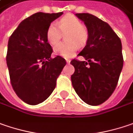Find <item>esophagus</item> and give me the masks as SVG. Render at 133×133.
I'll use <instances>...</instances> for the list:
<instances>
[{
    "instance_id": "34e87169",
    "label": "esophagus",
    "mask_w": 133,
    "mask_h": 133,
    "mask_svg": "<svg viewBox=\"0 0 133 133\" xmlns=\"http://www.w3.org/2000/svg\"><path fill=\"white\" fill-rule=\"evenodd\" d=\"M66 63H68V64H69V63H70V60H69V59H66Z\"/></svg>"
}]
</instances>
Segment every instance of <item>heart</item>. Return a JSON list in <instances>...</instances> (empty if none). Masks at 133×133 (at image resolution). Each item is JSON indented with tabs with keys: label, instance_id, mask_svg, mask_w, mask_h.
<instances>
[{
	"label": "heart",
	"instance_id": "heart-1",
	"mask_svg": "<svg viewBox=\"0 0 133 133\" xmlns=\"http://www.w3.org/2000/svg\"><path fill=\"white\" fill-rule=\"evenodd\" d=\"M67 32L65 39L68 40L54 46V52L64 57H70L73 55L78 45H82L86 43L88 37V29L82 25V22L76 17L68 15L59 20L57 24H50L47 31L46 38L51 45H55L61 36V33Z\"/></svg>",
	"mask_w": 133,
	"mask_h": 133
}]
</instances>
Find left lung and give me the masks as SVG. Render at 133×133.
<instances>
[{
    "label": "left lung",
    "instance_id": "1",
    "mask_svg": "<svg viewBox=\"0 0 133 133\" xmlns=\"http://www.w3.org/2000/svg\"><path fill=\"white\" fill-rule=\"evenodd\" d=\"M84 22L88 37L78 55L87 61L73 59L72 84L78 96L90 105L106 101L115 89L123 68L122 44L109 24L89 13H76Z\"/></svg>",
    "mask_w": 133,
    "mask_h": 133
}]
</instances>
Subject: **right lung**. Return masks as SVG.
<instances>
[{
    "label": "right lung",
    "instance_id": "obj_1",
    "mask_svg": "<svg viewBox=\"0 0 133 133\" xmlns=\"http://www.w3.org/2000/svg\"><path fill=\"white\" fill-rule=\"evenodd\" d=\"M63 12H37L23 20L9 39L6 64L12 88L24 103L35 105L51 94L66 65L53 52L46 31Z\"/></svg>",
    "mask_w": 133,
    "mask_h": 133
}]
</instances>
